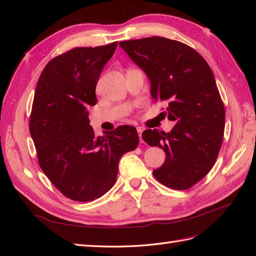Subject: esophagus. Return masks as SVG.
<instances>
[{"label": "esophagus", "mask_w": 256, "mask_h": 256, "mask_svg": "<svg viewBox=\"0 0 256 256\" xmlns=\"http://www.w3.org/2000/svg\"><path fill=\"white\" fill-rule=\"evenodd\" d=\"M138 130V136H140V142L143 143V138H142V132H143V129L141 127H138L136 128Z\"/></svg>", "instance_id": "esophagus-1"}]
</instances>
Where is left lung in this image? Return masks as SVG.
<instances>
[{
    "label": "left lung",
    "instance_id": "1",
    "mask_svg": "<svg viewBox=\"0 0 256 256\" xmlns=\"http://www.w3.org/2000/svg\"><path fill=\"white\" fill-rule=\"evenodd\" d=\"M120 48L146 74L154 102H166V115L175 126L170 132L146 129L143 140L166 152L154 170L162 184L186 190L205 177L221 148L226 111L210 67L189 46L164 37L120 42Z\"/></svg>",
    "mask_w": 256,
    "mask_h": 256
}]
</instances>
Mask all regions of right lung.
I'll return each mask as SVG.
<instances>
[{"label": "right lung", "mask_w": 256, "mask_h": 256, "mask_svg": "<svg viewBox=\"0 0 256 256\" xmlns=\"http://www.w3.org/2000/svg\"><path fill=\"white\" fill-rule=\"evenodd\" d=\"M116 46L118 42L60 54L46 65L36 85L30 134L38 162L56 188L78 202L109 191L120 159L138 144L134 126L96 136L90 125L88 108L97 104L96 85Z\"/></svg>", "instance_id": "add662e5"}]
</instances>
